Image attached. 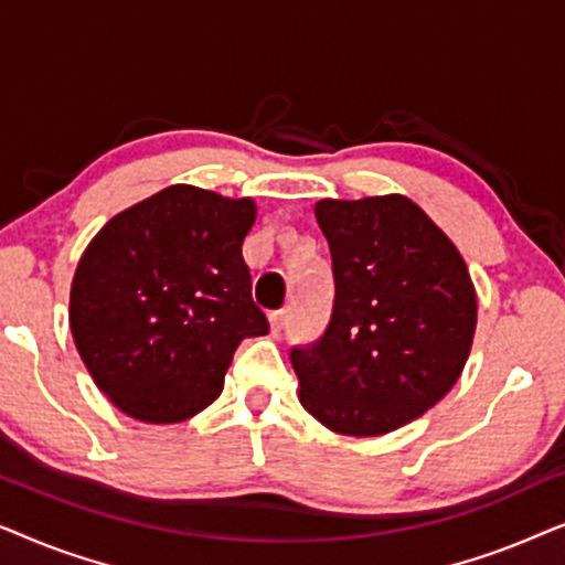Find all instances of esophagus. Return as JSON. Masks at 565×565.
<instances>
[{
	"mask_svg": "<svg viewBox=\"0 0 565 565\" xmlns=\"http://www.w3.org/2000/svg\"><path fill=\"white\" fill-rule=\"evenodd\" d=\"M285 323H288V311H275L269 316V327H273V334H280L285 329Z\"/></svg>",
	"mask_w": 565,
	"mask_h": 565,
	"instance_id": "34e87169",
	"label": "esophagus"
}]
</instances>
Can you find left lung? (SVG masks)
Instances as JSON below:
<instances>
[{
  "label": "left lung",
  "instance_id": "left-lung-1",
  "mask_svg": "<svg viewBox=\"0 0 565 565\" xmlns=\"http://www.w3.org/2000/svg\"><path fill=\"white\" fill-rule=\"evenodd\" d=\"M334 273L323 337L292 347L300 404L339 435L414 422L458 381L476 334V290L460 252L404 195L319 200Z\"/></svg>",
  "mask_w": 565,
  "mask_h": 565
}]
</instances>
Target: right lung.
Segmentation results:
<instances>
[{"mask_svg":"<svg viewBox=\"0 0 565 565\" xmlns=\"http://www.w3.org/2000/svg\"><path fill=\"white\" fill-rule=\"evenodd\" d=\"M252 198L172 184L99 228L76 265L68 323L97 388L146 424L221 396L246 337L269 331L242 246Z\"/></svg>","mask_w":565,"mask_h":565,"instance_id":"obj_1","label":"right lung"}]
</instances>
